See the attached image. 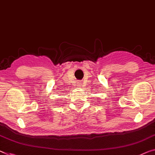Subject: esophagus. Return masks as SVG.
<instances>
[{
    "label": "esophagus",
    "mask_w": 155,
    "mask_h": 155,
    "mask_svg": "<svg viewBox=\"0 0 155 155\" xmlns=\"http://www.w3.org/2000/svg\"><path fill=\"white\" fill-rule=\"evenodd\" d=\"M78 84H79L78 86H81V82H78Z\"/></svg>",
    "instance_id": "34e87169"
}]
</instances>
